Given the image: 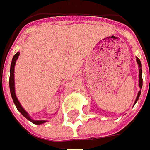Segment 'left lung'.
I'll return each instance as SVG.
<instances>
[{
    "label": "left lung",
    "instance_id": "1",
    "mask_svg": "<svg viewBox=\"0 0 150 150\" xmlns=\"http://www.w3.org/2000/svg\"><path fill=\"white\" fill-rule=\"evenodd\" d=\"M136 61H137V63H138V65H139V88H140V90L139 91V93H138V95H137V98H136L135 102H134V105H135V103H137V101L139 100V96H140V93H141V88H142V86H143V78H142V66H141V62L140 60L138 58V57H136Z\"/></svg>",
    "mask_w": 150,
    "mask_h": 150
}]
</instances>
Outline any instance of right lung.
Wrapping results in <instances>:
<instances>
[{
  "label": "right lung",
  "instance_id": "obj_1",
  "mask_svg": "<svg viewBox=\"0 0 150 150\" xmlns=\"http://www.w3.org/2000/svg\"><path fill=\"white\" fill-rule=\"evenodd\" d=\"M20 55V52H17L16 54L14 55L13 58H12V61H11V68H10V80H9V85H10V91H11V98L13 99V102H14L15 105L16 107L17 110L26 118L28 119L29 121H31L32 123L35 124H38V125H40V124H42L44 123L47 122V120H35L28 114V112H26V110L22 108V106L21 105L20 102L18 101V98H16V90H15V76H14V70H15V65H16V62L18 59V57Z\"/></svg>",
  "mask_w": 150,
  "mask_h": 150
}]
</instances>
